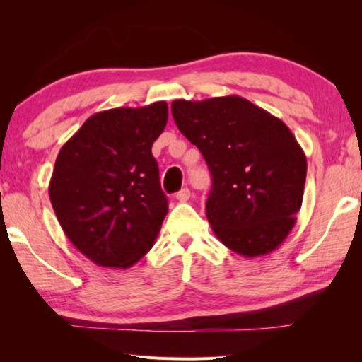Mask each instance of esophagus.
I'll return each mask as SVG.
<instances>
[{"instance_id": "34e87169", "label": "esophagus", "mask_w": 362, "mask_h": 362, "mask_svg": "<svg viewBox=\"0 0 362 362\" xmlns=\"http://www.w3.org/2000/svg\"><path fill=\"white\" fill-rule=\"evenodd\" d=\"M189 194H192V193H189V189H188V188H182L180 192L175 194V198L179 199L180 203H185V201H188V199H189Z\"/></svg>"}]
</instances>
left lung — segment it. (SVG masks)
Returning <instances> with one entry per match:
<instances>
[{
  "label": "left lung",
  "mask_w": 362,
  "mask_h": 362,
  "mask_svg": "<svg viewBox=\"0 0 362 362\" xmlns=\"http://www.w3.org/2000/svg\"><path fill=\"white\" fill-rule=\"evenodd\" d=\"M179 131L212 175L206 216L233 252H273L297 222L306 179L302 146L283 121L240 95L174 100Z\"/></svg>",
  "instance_id": "left-lung-1"
}]
</instances>
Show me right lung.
Here are the masks:
<instances>
[{"instance_id": "1", "label": "right lung", "mask_w": 362, "mask_h": 362, "mask_svg": "<svg viewBox=\"0 0 362 362\" xmlns=\"http://www.w3.org/2000/svg\"><path fill=\"white\" fill-rule=\"evenodd\" d=\"M166 122V102L105 110L59 151L49 198L66 238L95 265L129 268L155 244L168 198L151 145Z\"/></svg>"}]
</instances>
